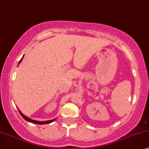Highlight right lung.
Returning a JSON list of instances; mask_svg holds the SVG:
<instances>
[{
    "label": "right lung",
    "instance_id": "right-lung-1",
    "mask_svg": "<svg viewBox=\"0 0 149 149\" xmlns=\"http://www.w3.org/2000/svg\"><path fill=\"white\" fill-rule=\"evenodd\" d=\"M22 58H23V57L22 58V59L20 61H19V63L21 62L22 61ZM19 114H21V116H22V117L24 118V119L26 120H27V121H29V122H31V123H35V124H39V125H43V124H48V123H52V122H53L54 121V120H55V119H53V120H47V121H37V120H32V119H31V118H28L27 116H24V115L19 110Z\"/></svg>",
    "mask_w": 149,
    "mask_h": 149
}]
</instances>
